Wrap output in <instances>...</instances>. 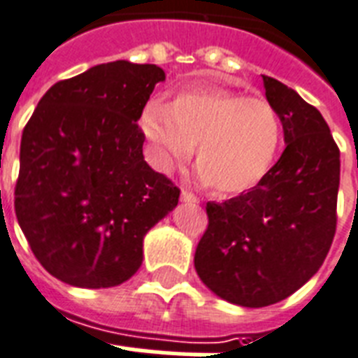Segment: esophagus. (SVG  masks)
Instances as JSON below:
<instances>
[{
  "instance_id": "esophagus-1",
  "label": "esophagus",
  "mask_w": 358,
  "mask_h": 358,
  "mask_svg": "<svg viewBox=\"0 0 358 358\" xmlns=\"http://www.w3.org/2000/svg\"><path fill=\"white\" fill-rule=\"evenodd\" d=\"M180 200L182 202H185V204H199V199L194 196L193 193H189V191H182V194H180Z\"/></svg>"
}]
</instances>
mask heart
<instances>
[{"label":"heart","mask_w":358,"mask_h":358,"mask_svg":"<svg viewBox=\"0 0 358 358\" xmlns=\"http://www.w3.org/2000/svg\"><path fill=\"white\" fill-rule=\"evenodd\" d=\"M139 127L164 174L185 164L196 145L200 182L220 194L259 185L283 139L280 113L268 101L219 88L185 90L169 104L149 101Z\"/></svg>","instance_id":"obj_1"}]
</instances>
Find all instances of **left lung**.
<instances>
[{"label":"left lung","instance_id":"1","mask_svg":"<svg viewBox=\"0 0 358 358\" xmlns=\"http://www.w3.org/2000/svg\"><path fill=\"white\" fill-rule=\"evenodd\" d=\"M263 83L287 147L259 185L208 202L209 224L194 252L202 283L241 307L296 292L318 272L336 229L340 150L329 127L292 88L264 75Z\"/></svg>","mask_w":358,"mask_h":358}]
</instances>
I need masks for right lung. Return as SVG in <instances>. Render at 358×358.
Masks as SVG:
<instances>
[{
  "mask_svg": "<svg viewBox=\"0 0 358 358\" xmlns=\"http://www.w3.org/2000/svg\"><path fill=\"white\" fill-rule=\"evenodd\" d=\"M154 64H99L53 84L25 124L14 209L43 268L80 289L130 280L143 237L178 204L180 189L143 158L138 127Z\"/></svg>",
  "mask_w": 358,
  "mask_h": 358,
  "instance_id": "1",
  "label": "right lung"
}]
</instances>
